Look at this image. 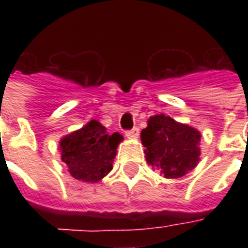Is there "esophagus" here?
Returning <instances> with one entry per match:
<instances>
[{
	"label": "esophagus",
	"instance_id": "1",
	"mask_svg": "<svg viewBox=\"0 0 248 248\" xmlns=\"http://www.w3.org/2000/svg\"><path fill=\"white\" fill-rule=\"evenodd\" d=\"M126 136H127L128 139H138L139 138V128L134 127L131 130H127L126 131Z\"/></svg>",
	"mask_w": 248,
	"mask_h": 248
}]
</instances>
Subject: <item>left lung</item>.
Segmentation results:
<instances>
[{
    "label": "left lung",
    "mask_w": 248,
    "mask_h": 248,
    "mask_svg": "<svg viewBox=\"0 0 248 248\" xmlns=\"http://www.w3.org/2000/svg\"><path fill=\"white\" fill-rule=\"evenodd\" d=\"M201 134L196 128L158 114L141 131L147 161L169 179L184 176L200 161Z\"/></svg>",
    "instance_id": "left-lung-1"
}]
</instances>
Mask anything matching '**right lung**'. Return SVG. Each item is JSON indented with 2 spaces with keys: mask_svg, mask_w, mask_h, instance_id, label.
<instances>
[{
  "mask_svg": "<svg viewBox=\"0 0 248 248\" xmlns=\"http://www.w3.org/2000/svg\"><path fill=\"white\" fill-rule=\"evenodd\" d=\"M122 139L118 132L108 134L97 121H90L85 127L62 139V159L75 179L96 183L113 169L117 145Z\"/></svg>",
  "mask_w": 248,
  "mask_h": 248,
  "instance_id": "1",
  "label": "right lung"
}]
</instances>
